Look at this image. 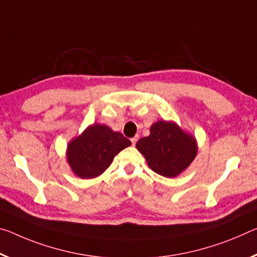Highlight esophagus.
<instances>
[{"label": "esophagus", "instance_id": "1", "mask_svg": "<svg viewBox=\"0 0 257 257\" xmlns=\"http://www.w3.org/2000/svg\"><path fill=\"white\" fill-rule=\"evenodd\" d=\"M130 141H132V143H133V145H135V144H136V142L138 141V136H135V137H133V138H132V140H130Z\"/></svg>", "mask_w": 257, "mask_h": 257}]
</instances>
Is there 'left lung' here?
<instances>
[{
    "label": "left lung",
    "mask_w": 257,
    "mask_h": 257,
    "mask_svg": "<svg viewBox=\"0 0 257 257\" xmlns=\"http://www.w3.org/2000/svg\"><path fill=\"white\" fill-rule=\"evenodd\" d=\"M136 148L154 173L168 178L184 172L198 152L193 136L175 122L164 120L151 125L150 136L138 140Z\"/></svg>",
    "instance_id": "1"
}]
</instances>
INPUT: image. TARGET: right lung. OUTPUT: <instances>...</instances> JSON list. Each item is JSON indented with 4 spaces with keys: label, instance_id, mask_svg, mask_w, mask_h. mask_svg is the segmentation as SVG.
I'll use <instances>...</instances> for the list:
<instances>
[{
    "label": "right lung",
    "instance_id": "obj_1",
    "mask_svg": "<svg viewBox=\"0 0 257 257\" xmlns=\"http://www.w3.org/2000/svg\"><path fill=\"white\" fill-rule=\"evenodd\" d=\"M132 145L121 133L106 124H92L67 145V162L76 176L84 180L99 176L112 164L114 157Z\"/></svg>",
    "mask_w": 257,
    "mask_h": 257
}]
</instances>
